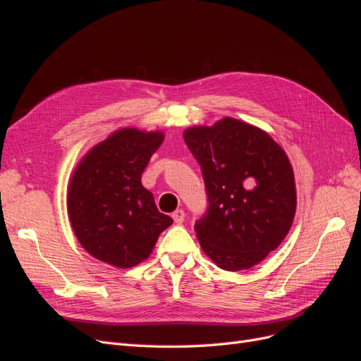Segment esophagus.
Instances as JSON below:
<instances>
[{
  "label": "esophagus",
  "mask_w": 361,
  "mask_h": 361,
  "mask_svg": "<svg viewBox=\"0 0 361 361\" xmlns=\"http://www.w3.org/2000/svg\"><path fill=\"white\" fill-rule=\"evenodd\" d=\"M171 216H173L174 223H176V224H182V223H183V218H185V212H183L182 209H178V211H174V212L171 214Z\"/></svg>",
  "instance_id": "1"
}]
</instances>
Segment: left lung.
I'll return each instance as SVG.
<instances>
[{"label":"left lung","instance_id":"left-lung-1","mask_svg":"<svg viewBox=\"0 0 361 361\" xmlns=\"http://www.w3.org/2000/svg\"><path fill=\"white\" fill-rule=\"evenodd\" d=\"M200 164L206 212L194 224L204 253L226 271L255 267L288 235L297 209L290 162L264 130L226 117L185 130Z\"/></svg>","mask_w":361,"mask_h":361}]
</instances>
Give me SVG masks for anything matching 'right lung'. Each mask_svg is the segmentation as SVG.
<instances>
[{
	"label": "right lung",
	"instance_id": "obj_1",
	"mask_svg": "<svg viewBox=\"0 0 361 361\" xmlns=\"http://www.w3.org/2000/svg\"><path fill=\"white\" fill-rule=\"evenodd\" d=\"M162 140L161 133L120 129L76 167L68 194L69 220L93 257L117 268L135 267L173 223L141 185V174Z\"/></svg>",
	"mask_w": 361,
	"mask_h": 361
}]
</instances>
